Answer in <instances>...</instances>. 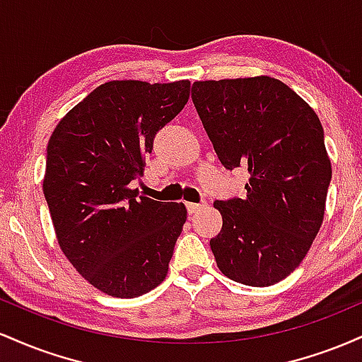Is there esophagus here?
Masks as SVG:
<instances>
[{"label":"esophagus","mask_w":362,"mask_h":362,"mask_svg":"<svg viewBox=\"0 0 362 362\" xmlns=\"http://www.w3.org/2000/svg\"><path fill=\"white\" fill-rule=\"evenodd\" d=\"M206 204L204 202H202V204H195V202H185V207H187V213H189L190 216L192 214H195V213H199V211L202 209V207H204Z\"/></svg>","instance_id":"obj_1"}]
</instances>
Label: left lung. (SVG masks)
<instances>
[{
    "label": "left lung",
    "instance_id": "1",
    "mask_svg": "<svg viewBox=\"0 0 362 362\" xmlns=\"http://www.w3.org/2000/svg\"><path fill=\"white\" fill-rule=\"evenodd\" d=\"M192 100L219 161L250 175L243 199L214 202L216 264L245 286L276 284L301 264L325 216L332 165L322 122L271 76L195 81Z\"/></svg>",
    "mask_w": 362,
    "mask_h": 362
}]
</instances>
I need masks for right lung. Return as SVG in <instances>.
I'll return each mask as SVG.
<instances>
[{
    "label": "right lung",
    "instance_id": "add662e5",
    "mask_svg": "<svg viewBox=\"0 0 362 362\" xmlns=\"http://www.w3.org/2000/svg\"><path fill=\"white\" fill-rule=\"evenodd\" d=\"M190 81L103 83L59 120L42 189L66 259L93 288L138 298L163 282L187 209L139 195L153 139L189 102Z\"/></svg>",
    "mask_w": 362,
    "mask_h": 362
}]
</instances>
